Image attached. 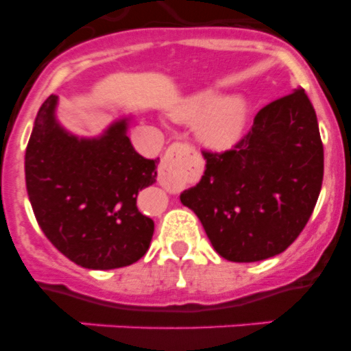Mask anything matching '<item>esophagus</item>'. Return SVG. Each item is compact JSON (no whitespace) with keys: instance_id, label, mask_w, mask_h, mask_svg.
<instances>
[{"instance_id":"34e87169","label":"esophagus","mask_w":351,"mask_h":351,"mask_svg":"<svg viewBox=\"0 0 351 351\" xmlns=\"http://www.w3.org/2000/svg\"><path fill=\"white\" fill-rule=\"evenodd\" d=\"M191 154H193V149L190 145L181 144V142L170 145L167 149V153L163 154V158H161L160 172H158V181H160V184L165 186V188L173 186L176 179L181 173L182 167L190 161Z\"/></svg>"}]
</instances>
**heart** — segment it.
Instances as JSON below:
<instances>
[{
	"label": "heart",
	"instance_id": "obj_1",
	"mask_svg": "<svg viewBox=\"0 0 351 351\" xmlns=\"http://www.w3.org/2000/svg\"><path fill=\"white\" fill-rule=\"evenodd\" d=\"M173 117L182 123H200V138L210 147L225 149L237 142L244 128L246 107L241 98H226L216 91L198 93L173 110Z\"/></svg>",
	"mask_w": 351,
	"mask_h": 351
}]
</instances>
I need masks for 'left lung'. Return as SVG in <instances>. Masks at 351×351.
<instances>
[{
  "label": "left lung",
  "mask_w": 351,
  "mask_h": 351,
  "mask_svg": "<svg viewBox=\"0 0 351 351\" xmlns=\"http://www.w3.org/2000/svg\"><path fill=\"white\" fill-rule=\"evenodd\" d=\"M204 158L202 179L181 202L218 255L260 262L283 253L311 218L324 181V144L304 89L265 105L234 149Z\"/></svg>",
  "instance_id": "8db88e82"
}]
</instances>
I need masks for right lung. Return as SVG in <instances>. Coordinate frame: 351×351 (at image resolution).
<instances>
[{"instance_id":"add662e5","label":"right lung","mask_w":351,"mask_h":351,"mask_svg":"<svg viewBox=\"0 0 351 351\" xmlns=\"http://www.w3.org/2000/svg\"><path fill=\"white\" fill-rule=\"evenodd\" d=\"M58 96L36 114L26 147V188L45 237L77 265L108 271L149 250L154 221L137 209L138 191L156 181L158 160L133 149L128 117L100 137H75L56 119Z\"/></svg>"}]
</instances>
